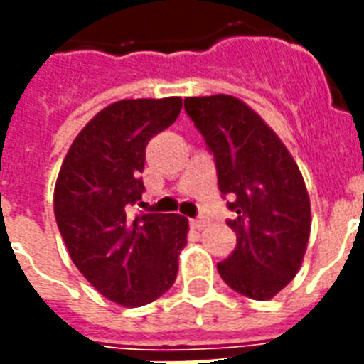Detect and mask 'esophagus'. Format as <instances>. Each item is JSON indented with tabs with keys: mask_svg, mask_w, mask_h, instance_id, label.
I'll return each mask as SVG.
<instances>
[{
	"mask_svg": "<svg viewBox=\"0 0 364 364\" xmlns=\"http://www.w3.org/2000/svg\"><path fill=\"white\" fill-rule=\"evenodd\" d=\"M191 225H193L194 228H198V230H202V228H204L205 225H208V219H205V217H196V219H193V221H191Z\"/></svg>",
	"mask_w": 364,
	"mask_h": 364,
	"instance_id": "34e87169",
	"label": "esophagus"
}]
</instances>
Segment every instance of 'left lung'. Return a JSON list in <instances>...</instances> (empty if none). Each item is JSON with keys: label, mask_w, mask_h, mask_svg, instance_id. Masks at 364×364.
Listing matches in <instances>:
<instances>
[{"label": "left lung", "mask_w": 364, "mask_h": 364, "mask_svg": "<svg viewBox=\"0 0 364 364\" xmlns=\"http://www.w3.org/2000/svg\"><path fill=\"white\" fill-rule=\"evenodd\" d=\"M185 109L215 156L219 191L236 211L228 227L238 243L217 270L236 293L274 299L299 274L308 247L304 177L276 132L236 96L185 98Z\"/></svg>", "instance_id": "1"}]
</instances>
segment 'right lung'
Here are the masks:
<instances>
[{
  "instance_id": "right-lung-1",
  "label": "right lung",
  "mask_w": 364,
  "mask_h": 364,
  "mask_svg": "<svg viewBox=\"0 0 364 364\" xmlns=\"http://www.w3.org/2000/svg\"><path fill=\"white\" fill-rule=\"evenodd\" d=\"M181 107L179 96L104 107L77 134L54 185V217L73 264L126 308L149 304L173 285L187 245V217L128 213L141 200L149 139L173 124Z\"/></svg>"
}]
</instances>
